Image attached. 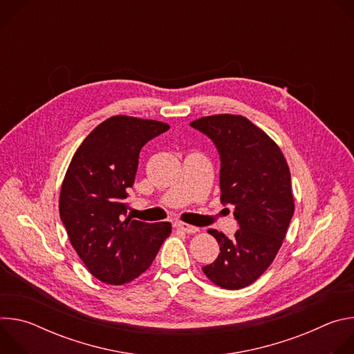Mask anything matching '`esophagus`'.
<instances>
[{
	"instance_id": "obj_1",
	"label": "esophagus",
	"mask_w": 354,
	"mask_h": 354,
	"mask_svg": "<svg viewBox=\"0 0 354 354\" xmlns=\"http://www.w3.org/2000/svg\"><path fill=\"white\" fill-rule=\"evenodd\" d=\"M176 227H178L179 230H182L183 232H186V234H196V232L198 231L197 227L190 225V224H186V223H178Z\"/></svg>"
}]
</instances>
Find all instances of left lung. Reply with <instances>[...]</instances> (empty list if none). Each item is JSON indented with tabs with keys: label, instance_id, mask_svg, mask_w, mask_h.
<instances>
[{
	"label": "left lung",
	"instance_id": "1",
	"mask_svg": "<svg viewBox=\"0 0 354 354\" xmlns=\"http://www.w3.org/2000/svg\"><path fill=\"white\" fill-rule=\"evenodd\" d=\"M216 144L223 205L234 206L239 230L232 238L209 230L218 258L203 268L221 288L239 290L257 281L274 261L294 214L287 161L279 145L241 115H213L190 123Z\"/></svg>",
	"mask_w": 354,
	"mask_h": 354
}]
</instances>
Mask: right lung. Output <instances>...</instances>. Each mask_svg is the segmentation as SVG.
<instances>
[{"mask_svg": "<svg viewBox=\"0 0 354 354\" xmlns=\"http://www.w3.org/2000/svg\"><path fill=\"white\" fill-rule=\"evenodd\" d=\"M169 124L112 116L82 141L60 190V218L89 273L120 286L142 274L169 236L171 223H142L127 216V189L134 183L140 149Z\"/></svg>", "mask_w": 354, "mask_h": 354, "instance_id": "right-lung-1", "label": "right lung"}]
</instances>
